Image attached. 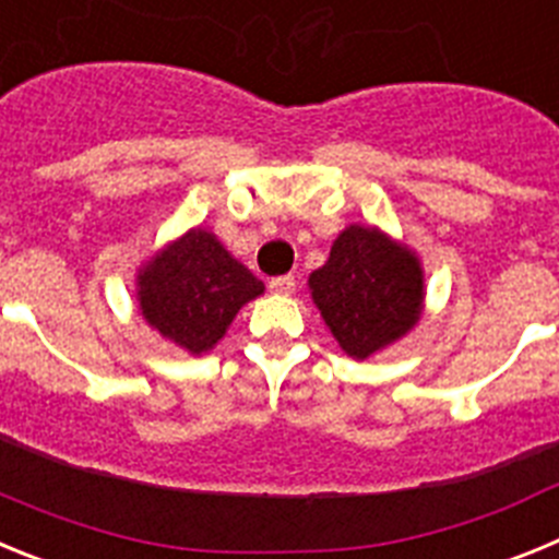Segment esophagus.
<instances>
[{
  "instance_id": "1",
  "label": "esophagus",
  "mask_w": 559,
  "mask_h": 559,
  "mask_svg": "<svg viewBox=\"0 0 559 559\" xmlns=\"http://www.w3.org/2000/svg\"><path fill=\"white\" fill-rule=\"evenodd\" d=\"M269 288L274 290V294H283V296H290L296 290V280L290 274H285V276H274V280H271L269 283Z\"/></svg>"
}]
</instances>
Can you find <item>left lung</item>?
Listing matches in <instances>:
<instances>
[{"label": "left lung", "mask_w": 559, "mask_h": 559, "mask_svg": "<svg viewBox=\"0 0 559 559\" xmlns=\"http://www.w3.org/2000/svg\"><path fill=\"white\" fill-rule=\"evenodd\" d=\"M308 285L338 347L358 360L403 338L417 324L426 296L417 254L358 224L335 237L328 263Z\"/></svg>", "instance_id": "8db88e82"}]
</instances>
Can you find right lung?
<instances>
[{
	"label": "right lung",
	"mask_w": 559,
	"mask_h": 559,
	"mask_svg": "<svg viewBox=\"0 0 559 559\" xmlns=\"http://www.w3.org/2000/svg\"><path fill=\"white\" fill-rule=\"evenodd\" d=\"M265 285L206 229H190L136 276V302L153 330L192 355L212 349Z\"/></svg>",
	"instance_id": "obj_1"
}]
</instances>
